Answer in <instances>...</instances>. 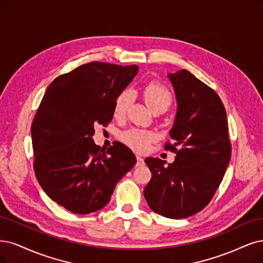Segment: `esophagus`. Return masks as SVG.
Listing matches in <instances>:
<instances>
[{"label":"esophagus","mask_w":263,"mask_h":263,"mask_svg":"<svg viewBox=\"0 0 263 263\" xmlns=\"http://www.w3.org/2000/svg\"><path fill=\"white\" fill-rule=\"evenodd\" d=\"M136 159H137V162H136V165H137V166H141V165L144 164V160L141 157L137 156V157H136Z\"/></svg>","instance_id":"esophagus-1"}]
</instances>
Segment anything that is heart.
<instances>
[{"mask_svg":"<svg viewBox=\"0 0 263 263\" xmlns=\"http://www.w3.org/2000/svg\"><path fill=\"white\" fill-rule=\"evenodd\" d=\"M143 97L148 106L155 112L157 110L166 111L172 104V93L167 87L156 81H151L147 84L143 89ZM134 99L132 90L125 89L116 97L113 105V115L116 119L122 117L127 112ZM157 139V136L148 130L132 128L123 133L122 140L127 144L128 147L138 152L147 151L150 144Z\"/></svg>","mask_w":263,"mask_h":263,"instance_id":"heart-1","label":"heart"}]
</instances>
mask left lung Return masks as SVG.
<instances>
[{"instance_id":"left-lung-1","label":"left lung","mask_w":263,"mask_h":263,"mask_svg":"<svg viewBox=\"0 0 263 263\" xmlns=\"http://www.w3.org/2000/svg\"><path fill=\"white\" fill-rule=\"evenodd\" d=\"M177 99L171 129L176 155L167 166L155 158L144 160L152 177L143 195L152 211L170 219H184L205 208L219 188L231 160L228 117L214 90L186 69L168 75Z\"/></svg>"}]
</instances>
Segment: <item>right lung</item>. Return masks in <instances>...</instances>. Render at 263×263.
<instances>
[{"label": "right lung", "instance_id": "1", "mask_svg": "<svg viewBox=\"0 0 263 263\" xmlns=\"http://www.w3.org/2000/svg\"><path fill=\"white\" fill-rule=\"evenodd\" d=\"M138 71L90 62L54 79L33 117V170L42 189L66 210L87 214L110 201L119 180L136 164L123 143L101 149L95 126L112 121L116 97Z\"/></svg>", "mask_w": 263, "mask_h": 263}]
</instances>
